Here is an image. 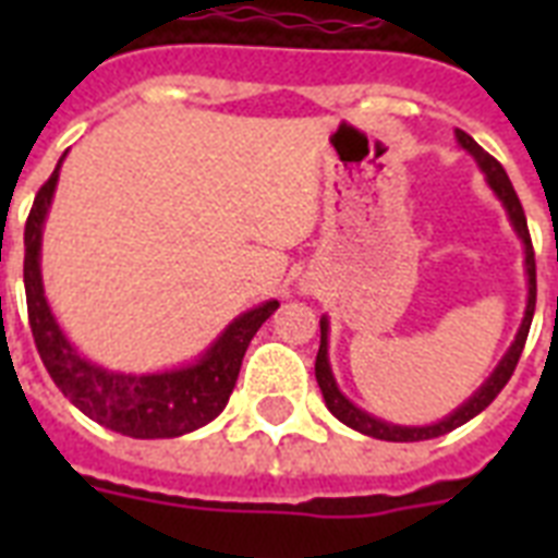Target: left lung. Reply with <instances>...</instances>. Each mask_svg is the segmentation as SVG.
<instances>
[{
  "instance_id": "obj_1",
  "label": "left lung",
  "mask_w": 558,
  "mask_h": 558,
  "mask_svg": "<svg viewBox=\"0 0 558 558\" xmlns=\"http://www.w3.org/2000/svg\"><path fill=\"white\" fill-rule=\"evenodd\" d=\"M458 135V144L463 150L477 161V168L484 170L486 185L493 187V193L501 199L504 210H507V217H510L512 231L519 234L521 245H524V271H527V306H524V318H521V327L515 332V341L510 344V350L504 353V359L495 365V371L489 373V379L481 385V388L472 393V397L463 402L460 408H454L449 416H442L437 423L432 425H393L385 423L379 416L367 414L359 405H353L344 393L339 390V381L332 376L330 367V322H327V315L322 318V348H318V356H315V379H318V388L324 393V402L330 408V414L336 420H341L344 425H350L353 432H362L367 437H376V440H390V442H416V440H432V437H440V434L454 432L458 425L469 423L472 416H477L484 411L489 402H493L501 388L510 381L512 371L519 365L521 350H524V341H527L530 324H533V313H536V254H533V243H530V231H527V217H524V208H521L519 196H515V187H512L510 177H507V170L498 165V161L489 156V153L481 147V144L466 135L463 130H454Z\"/></svg>"
}]
</instances>
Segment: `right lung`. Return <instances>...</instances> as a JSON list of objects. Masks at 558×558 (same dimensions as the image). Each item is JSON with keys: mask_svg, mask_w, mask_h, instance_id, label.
Returning <instances> with one entry per match:
<instances>
[{"mask_svg": "<svg viewBox=\"0 0 558 558\" xmlns=\"http://www.w3.org/2000/svg\"><path fill=\"white\" fill-rule=\"evenodd\" d=\"M65 153L57 161L54 173L39 187L34 208L25 222V301H28V322L34 332V344L39 359L63 397L74 408L95 423L107 425L109 432L126 434L135 440H165V437H182L202 425H208L214 416L222 414L228 397L236 385V373L243 365L248 341L260 324L278 310V301L245 310L219 332L217 341L202 353L196 362L173 371L159 373H121L100 367L77 353L72 341L65 339L63 327L57 324L51 306H48L46 289H43V269H39V252H43V226H46L48 208L54 199L60 165Z\"/></svg>", "mask_w": 558, "mask_h": 558, "instance_id": "obj_1", "label": "right lung"}]
</instances>
